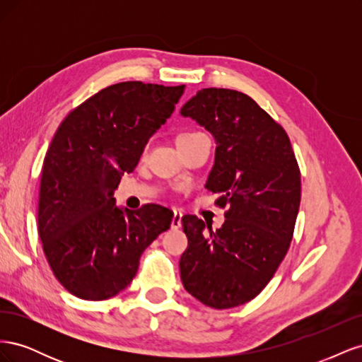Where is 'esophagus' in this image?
<instances>
[{
    "instance_id": "esophagus-1",
    "label": "esophagus",
    "mask_w": 362,
    "mask_h": 362,
    "mask_svg": "<svg viewBox=\"0 0 362 362\" xmlns=\"http://www.w3.org/2000/svg\"><path fill=\"white\" fill-rule=\"evenodd\" d=\"M181 221H182V214H181L180 211H173L170 228H172V229H178V228L181 226Z\"/></svg>"
}]
</instances>
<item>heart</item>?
Masks as SVG:
<instances>
[{
    "instance_id": "obj_1",
    "label": "heart",
    "mask_w": 362,
    "mask_h": 362,
    "mask_svg": "<svg viewBox=\"0 0 362 362\" xmlns=\"http://www.w3.org/2000/svg\"><path fill=\"white\" fill-rule=\"evenodd\" d=\"M198 134H201V133H194V131H189V133H182V134H180V136H178V139H177V144H182V141H187V140H190V139L196 137Z\"/></svg>"
}]
</instances>
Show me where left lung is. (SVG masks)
<instances>
[{
	"instance_id": "8db88e82",
	"label": "left lung",
	"mask_w": 362,
	"mask_h": 362,
	"mask_svg": "<svg viewBox=\"0 0 362 362\" xmlns=\"http://www.w3.org/2000/svg\"><path fill=\"white\" fill-rule=\"evenodd\" d=\"M180 115L216 141L208 190L222 193L226 221L213 231L184 216L189 246L180 259L184 288L216 310L252 300L275 275L293 238L300 205V172L284 128L247 95L202 89Z\"/></svg>"
}]
</instances>
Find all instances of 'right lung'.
I'll use <instances>...</instances> for the list:
<instances>
[{"instance_id":"obj_1","label":"right lung","mask_w":362,"mask_h":362,"mask_svg":"<svg viewBox=\"0 0 362 362\" xmlns=\"http://www.w3.org/2000/svg\"><path fill=\"white\" fill-rule=\"evenodd\" d=\"M185 86H108L64 117L43 160L37 231L57 281L84 300L125 290L144 250L169 229L160 205L133 211L113 198L148 140L166 122Z\"/></svg>"}]
</instances>
